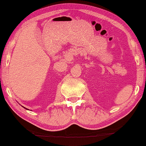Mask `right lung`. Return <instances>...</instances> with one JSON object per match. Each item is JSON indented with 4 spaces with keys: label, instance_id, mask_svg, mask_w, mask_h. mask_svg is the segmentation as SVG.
I'll use <instances>...</instances> for the list:
<instances>
[{
    "label": "right lung",
    "instance_id": "right-lung-1",
    "mask_svg": "<svg viewBox=\"0 0 146 146\" xmlns=\"http://www.w3.org/2000/svg\"><path fill=\"white\" fill-rule=\"evenodd\" d=\"M23 108H24V107H23Z\"/></svg>",
    "mask_w": 146,
    "mask_h": 146
}]
</instances>
